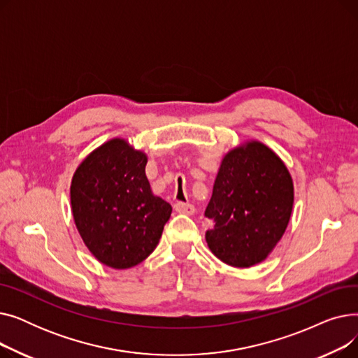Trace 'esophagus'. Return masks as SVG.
<instances>
[{
  "instance_id": "34e87169",
  "label": "esophagus",
  "mask_w": 358,
  "mask_h": 358,
  "mask_svg": "<svg viewBox=\"0 0 358 358\" xmlns=\"http://www.w3.org/2000/svg\"><path fill=\"white\" fill-rule=\"evenodd\" d=\"M174 209L178 213H184V215H193L194 213V206L192 203H184V201H177L174 204Z\"/></svg>"
}]
</instances>
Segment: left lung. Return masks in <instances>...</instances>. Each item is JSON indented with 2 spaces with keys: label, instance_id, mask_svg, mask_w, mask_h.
<instances>
[{
  "label": "left lung",
  "instance_id": "1",
  "mask_svg": "<svg viewBox=\"0 0 358 358\" xmlns=\"http://www.w3.org/2000/svg\"><path fill=\"white\" fill-rule=\"evenodd\" d=\"M293 209V181L270 148L248 142L223 158L204 216L206 241L223 262L258 264L283 236Z\"/></svg>",
  "mask_w": 358,
  "mask_h": 358
}]
</instances>
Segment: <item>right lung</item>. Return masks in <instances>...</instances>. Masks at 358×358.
Returning a JSON list of instances; mask_svg holds the SVG:
<instances>
[{"instance_id": "add662e5", "label": "right lung", "mask_w": 358, "mask_h": 358, "mask_svg": "<svg viewBox=\"0 0 358 358\" xmlns=\"http://www.w3.org/2000/svg\"><path fill=\"white\" fill-rule=\"evenodd\" d=\"M146 155L111 139L73 174L72 215L91 254L111 268L138 266L152 252L173 208L150 192Z\"/></svg>"}]
</instances>
